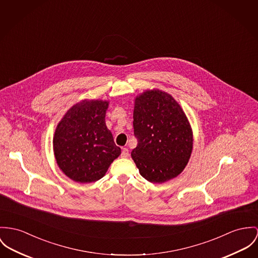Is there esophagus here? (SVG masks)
Masks as SVG:
<instances>
[{
  "label": "esophagus",
  "instance_id": "1",
  "mask_svg": "<svg viewBox=\"0 0 258 258\" xmlns=\"http://www.w3.org/2000/svg\"><path fill=\"white\" fill-rule=\"evenodd\" d=\"M128 155H130L128 149H127V148H122V149H121V157H122V158H127Z\"/></svg>",
  "mask_w": 258,
  "mask_h": 258
}]
</instances>
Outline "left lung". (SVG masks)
Listing matches in <instances>:
<instances>
[{"label": "left lung", "instance_id": "1", "mask_svg": "<svg viewBox=\"0 0 258 258\" xmlns=\"http://www.w3.org/2000/svg\"><path fill=\"white\" fill-rule=\"evenodd\" d=\"M134 128L138 146L132 151L140 175L162 183L178 177L188 163L194 136L190 123L174 97L145 90L135 99Z\"/></svg>", "mask_w": 258, "mask_h": 258}]
</instances>
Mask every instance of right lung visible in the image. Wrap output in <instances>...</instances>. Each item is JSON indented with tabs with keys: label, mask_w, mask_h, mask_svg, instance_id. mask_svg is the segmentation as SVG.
I'll return each mask as SVG.
<instances>
[{
	"label": "right lung",
	"mask_w": 258,
	"mask_h": 258,
	"mask_svg": "<svg viewBox=\"0 0 258 258\" xmlns=\"http://www.w3.org/2000/svg\"><path fill=\"white\" fill-rule=\"evenodd\" d=\"M108 107L106 100H82L68 110L56 127L53 149L57 164L77 182L103 178L120 154L105 122Z\"/></svg>",
	"instance_id": "add662e5"
}]
</instances>
